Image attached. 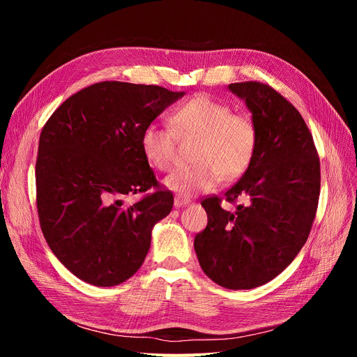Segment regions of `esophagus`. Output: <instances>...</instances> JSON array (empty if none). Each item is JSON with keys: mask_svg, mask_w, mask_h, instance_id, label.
Instances as JSON below:
<instances>
[{"mask_svg": "<svg viewBox=\"0 0 357 357\" xmlns=\"http://www.w3.org/2000/svg\"><path fill=\"white\" fill-rule=\"evenodd\" d=\"M189 204V199L188 198H183V197H176L174 198V205L177 208H180V207H185V205H188Z\"/></svg>", "mask_w": 357, "mask_h": 357, "instance_id": "obj_1", "label": "esophagus"}]
</instances>
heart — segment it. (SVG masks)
Segmentation results:
<instances>
[{
	"instance_id": "1",
	"label": "heart",
	"mask_w": 357,
	"mask_h": 357,
	"mask_svg": "<svg viewBox=\"0 0 357 357\" xmlns=\"http://www.w3.org/2000/svg\"><path fill=\"white\" fill-rule=\"evenodd\" d=\"M172 126L150 123L142 134V149L153 168L168 172L177 162V135L198 138L195 162L165 178V186L181 197L208 192L225 180L241 177L257 149V126L244 113L208 95L181 104L172 113Z\"/></svg>"
}]
</instances>
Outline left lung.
Masks as SVG:
<instances>
[{"instance_id": "1", "label": "left lung", "mask_w": 357, "mask_h": 357, "mask_svg": "<svg viewBox=\"0 0 357 357\" xmlns=\"http://www.w3.org/2000/svg\"><path fill=\"white\" fill-rule=\"evenodd\" d=\"M245 100L257 126V149L244 176L222 198L201 205L208 223L197 234L195 252L205 275L226 289L271 282L305 244L320 195V160L301 113L261 82L229 84ZM243 199L244 203L238 201Z\"/></svg>"}]
</instances>
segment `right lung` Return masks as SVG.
<instances>
[{
    "instance_id": "1",
    "label": "right lung",
    "mask_w": 357,
    "mask_h": 357,
    "mask_svg": "<svg viewBox=\"0 0 357 357\" xmlns=\"http://www.w3.org/2000/svg\"><path fill=\"white\" fill-rule=\"evenodd\" d=\"M183 95L156 84L100 82L71 95L43 126L40 226L53 255L83 282L116 286L143 265L153 226L169 214L174 197L144 158L142 134ZM135 192L145 195L125 206Z\"/></svg>"
}]
</instances>
